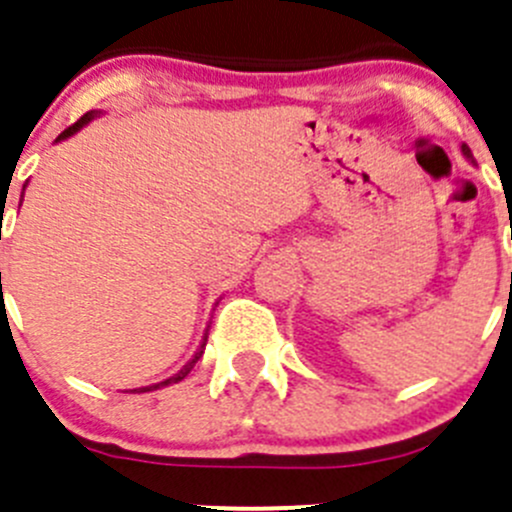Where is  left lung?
Here are the masks:
<instances>
[{
    "label": "left lung",
    "instance_id": "1",
    "mask_svg": "<svg viewBox=\"0 0 512 512\" xmlns=\"http://www.w3.org/2000/svg\"><path fill=\"white\" fill-rule=\"evenodd\" d=\"M463 153H466V158H473V153H471V148H468V146H463Z\"/></svg>",
    "mask_w": 512,
    "mask_h": 512
}]
</instances>
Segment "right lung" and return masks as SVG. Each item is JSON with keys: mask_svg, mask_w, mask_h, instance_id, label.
<instances>
[{"mask_svg": "<svg viewBox=\"0 0 512 512\" xmlns=\"http://www.w3.org/2000/svg\"><path fill=\"white\" fill-rule=\"evenodd\" d=\"M91 118H94V113H84V116H81V118H79V121H76V123H71V126H69V128H66V131H64V133H61V136H59V138H69V136H71V133H76V131H79V128H81V126H84V123H89V121H91ZM0 285H2V275H0ZM205 342H208V337H205ZM205 342H203V347H200V352H198V354H195V356H193V359H190V361H188V364H185V366H183V369H180V371H178V374H175V376H170V379H165V381H160V384H156V386H146V389H143V391H153V389H160V386H168V384H178V381H183V379H185V376H188V374H190V369H193V366H195V361H198V359H200V356H203Z\"/></svg>", "mask_w": 512, "mask_h": 512, "instance_id": "add662e5", "label": "right lung"}]
</instances>
